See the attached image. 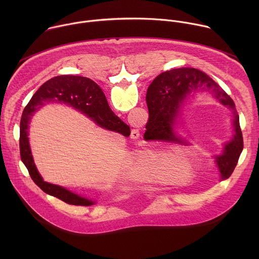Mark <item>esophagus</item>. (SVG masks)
<instances>
[{
    "mask_svg": "<svg viewBox=\"0 0 259 259\" xmlns=\"http://www.w3.org/2000/svg\"><path fill=\"white\" fill-rule=\"evenodd\" d=\"M139 135H140V134H139V131H138V130H134V131L132 132V135H131L132 137H131V138H133V139H137V138L139 137Z\"/></svg>",
    "mask_w": 259,
    "mask_h": 259,
    "instance_id": "obj_1",
    "label": "esophagus"
}]
</instances>
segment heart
Instances as JSON below:
<instances>
[{"mask_svg": "<svg viewBox=\"0 0 259 259\" xmlns=\"http://www.w3.org/2000/svg\"><path fill=\"white\" fill-rule=\"evenodd\" d=\"M193 160L189 154L171 155L159 149H152L141 152L137 155L131 169V175L137 179L160 180L168 175V169L190 172Z\"/></svg>", "mask_w": 259, "mask_h": 259, "instance_id": "obj_1", "label": "heart"}]
</instances>
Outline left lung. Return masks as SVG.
Instances as JSON below:
<instances>
[{
	"mask_svg": "<svg viewBox=\"0 0 259 259\" xmlns=\"http://www.w3.org/2000/svg\"><path fill=\"white\" fill-rule=\"evenodd\" d=\"M199 88L212 90L221 103L233 110L234 138L226 144L224 155L216 157L221 178L227 179L233 173L243 151V135L235 102L207 73L194 67H182L159 75L146 92L145 99L150 114L149 122L161 132L163 138L184 144V141L173 135L172 126L181 101L192 91Z\"/></svg>",
	"mask_w": 259,
	"mask_h": 259,
	"instance_id": "left-lung-1",
	"label": "left lung"
}]
</instances>
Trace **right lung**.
Listing matches in <instances>:
<instances>
[{
  "label": "right lung",
  "instance_id": "right-lung-1",
  "mask_svg": "<svg viewBox=\"0 0 259 259\" xmlns=\"http://www.w3.org/2000/svg\"><path fill=\"white\" fill-rule=\"evenodd\" d=\"M49 102L64 103L75 107L99 126L121 134L123 132L127 133L130 128L112 112L101 88L94 81L85 77L67 75L52 78L36 90L25 106L20 120L19 149L21 161L27 168L31 179L43 192L64 203L76 206H91L94 204L93 201L82 198L55 184L45 182L34 166L27 137L28 121L32 113Z\"/></svg>",
  "mask_w": 259,
  "mask_h": 259
}]
</instances>
